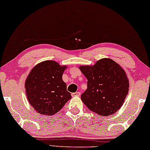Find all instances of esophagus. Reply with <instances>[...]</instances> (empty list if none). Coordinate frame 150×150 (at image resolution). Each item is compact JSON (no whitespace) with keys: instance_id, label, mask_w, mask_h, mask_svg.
I'll use <instances>...</instances> for the list:
<instances>
[{"instance_id":"esophagus-1","label":"esophagus","mask_w":150,"mask_h":150,"mask_svg":"<svg viewBox=\"0 0 150 150\" xmlns=\"http://www.w3.org/2000/svg\"><path fill=\"white\" fill-rule=\"evenodd\" d=\"M71 96H72L73 97L74 96H81V92L78 91V92H75V93H71Z\"/></svg>"}]
</instances>
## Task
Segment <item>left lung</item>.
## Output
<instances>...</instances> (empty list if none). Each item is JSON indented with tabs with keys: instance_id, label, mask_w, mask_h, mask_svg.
Masks as SVG:
<instances>
[{
	"instance_id": "obj_1",
	"label": "left lung",
	"mask_w": 150,
	"mask_h": 150,
	"mask_svg": "<svg viewBox=\"0 0 150 150\" xmlns=\"http://www.w3.org/2000/svg\"><path fill=\"white\" fill-rule=\"evenodd\" d=\"M87 79V89L81 100L90 110L108 116L122 107L128 95L129 81L124 69L110 59H102L94 65L79 67Z\"/></svg>"
}]
</instances>
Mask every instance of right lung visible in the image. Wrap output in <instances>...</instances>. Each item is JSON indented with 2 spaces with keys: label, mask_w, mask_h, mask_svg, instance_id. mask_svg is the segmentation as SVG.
I'll use <instances>...</instances> for the list:
<instances>
[{
  "label": "right lung",
  "mask_w": 150,
  "mask_h": 150,
  "mask_svg": "<svg viewBox=\"0 0 150 150\" xmlns=\"http://www.w3.org/2000/svg\"><path fill=\"white\" fill-rule=\"evenodd\" d=\"M67 66L54 61L35 65L25 82L26 94L30 105L38 113L53 115L71 98L62 76Z\"/></svg>",
  "instance_id": "right-lung-1"
}]
</instances>
